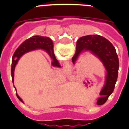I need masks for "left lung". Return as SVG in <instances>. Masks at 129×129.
<instances>
[{
  "label": "left lung",
  "instance_id": "left-lung-1",
  "mask_svg": "<svg viewBox=\"0 0 129 129\" xmlns=\"http://www.w3.org/2000/svg\"><path fill=\"white\" fill-rule=\"evenodd\" d=\"M83 51H90L103 62L107 70L105 85L101 90V98L97 104L101 105L105 103L113 92L119 70V59L115 48L109 41L98 35H89L79 38L76 43V51L72 59L74 63L79 55Z\"/></svg>",
  "mask_w": 129,
  "mask_h": 129
}]
</instances>
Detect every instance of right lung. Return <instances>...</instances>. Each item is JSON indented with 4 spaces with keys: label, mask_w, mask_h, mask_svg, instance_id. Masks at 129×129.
I'll use <instances>...</instances> for the list:
<instances>
[{
    "label": "right lung",
    "mask_w": 129,
    "mask_h": 129,
    "mask_svg": "<svg viewBox=\"0 0 129 129\" xmlns=\"http://www.w3.org/2000/svg\"><path fill=\"white\" fill-rule=\"evenodd\" d=\"M38 48L43 49L48 52V53L50 55L51 58L53 59L52 64L53 66L58 67H61L58 61L57 60L56 57L55 56L54 53H53V43H52V40L47 37L33 36L32 37L26 40L24 42H23L20 44L13 54V58H12V62H11V77H12L13 83H14L15 68L19 61V58L26 52ZM17 97L20 101H22L17 94Z\"/></svg>",
    "instance_id": "add662e5"
}]
</instances>
